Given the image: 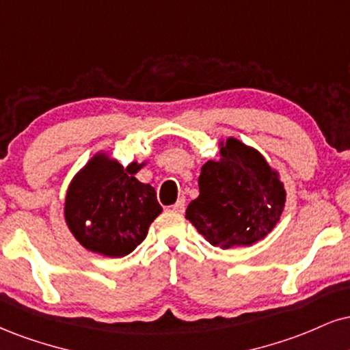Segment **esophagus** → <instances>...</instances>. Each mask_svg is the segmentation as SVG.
Returning a JSON list of instances; mask_svg holds the SVG:
<instances>
[{"instance_id":"34e87169","label":"esophagus","mask_w":350,"mask_h":350,"mask_svg":"<svg viewBox=\"0 0 350 350\" xmlns=\"http://www.w3.org/2000/svg\"><path fill=\"white\" fill-rule=\"evenodd\" d=\"M172 210H174V212L183 213L184 210H186V199H184V197H180V199H178V202H176V204L172 205Z\"/></svg>"}]
</instances>
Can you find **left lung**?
I'll use <instances>...</instances> for the list:
<instances>
[{
	"mask_svg": "<svg viewBox=\"0 0 350 350\" xmlns=\"http://www.w3.org/2000/svg\"><path fill=\"white\" fill-rule=\"evenodd\" d=\"M220 154L202 166L200 193L189 204L186 218L213 246H251L279 221L284 184L259 151L237 138H228Z\"/></svg>",
	"mask_w": 350,
	"mask_h": 350,
	"instance_id": "left-lung-1",
	"label": "left lung"
}]
</instances>
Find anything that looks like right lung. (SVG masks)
Wrapping results in <instances>:
<instances>
[{"label": "right lung", "mask_w": 350, "mask_h": 350, "mask_svg": "<svg viewBox=\"0 0 350 350\" xmlns=\"http://www.w3.org/2000/svg\"><path fill=\"white\" fill-rule=\"evenodd\" d=\"M140 167L137 163L124 167L98 154L70 184L65 218L86 250L122 258L146 238L163 208L154 189L135 178Z\"/></svg>", "instance_id": "obj_1"}]
</instances>
